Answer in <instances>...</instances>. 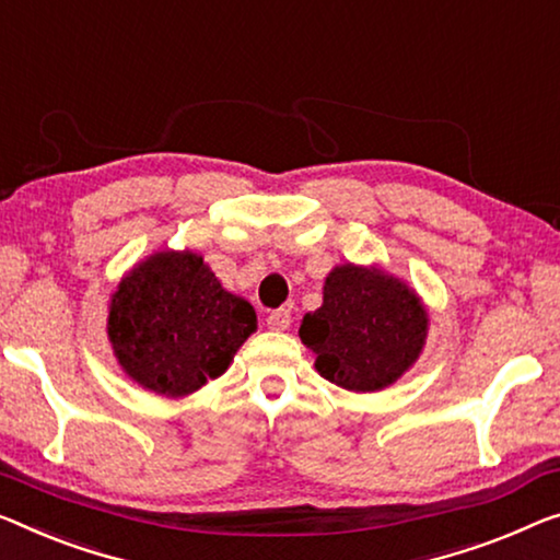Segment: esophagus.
<instances>
[{
  "instance_id": "34e87169",
  "label": "esophagus",
  "mask_w": 560,
  "mask_h": 560,
  "mask_svg": "<svg viewBox=\"0 0 560 560\" xmlns=\"http://www.w3.org/2000/svg\"><path fill=\"white\" fill-rule=\"evenodd\" d=\"M266 324H269V329H273V331L289 329L291 312H289V308H277V312H271L269 316H266Z\"/></svg>"
}]
</instances>
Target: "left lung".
Wrapping results in <instances>:
<instances>
[{"mask_svg":"<svg viewBox=\"0 0 560 560\" xmlns=\"http://www.w3.org/2000/svg\"><path fill=\"white\" fill-rule=\"evenodd\" d=\"M322 306L304 314L299 337L314 370L349 392H380L410 372L430 331L422 296L380 264H339L327 273Z\"/></svg>","mask_w":560,"mask_h":560,"instance_id":"1","label":"left lung"}]
</instances>
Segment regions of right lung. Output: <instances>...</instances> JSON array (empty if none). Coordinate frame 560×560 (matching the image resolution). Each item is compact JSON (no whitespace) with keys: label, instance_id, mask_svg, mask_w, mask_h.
Masks as SVG:
<instances>
[{"label":"right lung","instance_id":"obj_1","mask_svg":"<svg viewBox=\"0 0 560 560\" xmlns=\"http://www.w3.org/2000/svg\"><path fill=\"white\" fill-rule=\"evenodd\" d=\"M256 324L254 306L190 248L145 256L107 304V339L125 377L171 399L221 377Z\"/></svg>","mask_w":560,"mask_h":560}]
</instances>
